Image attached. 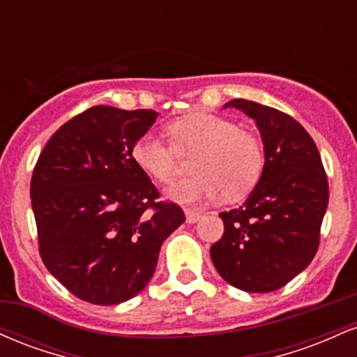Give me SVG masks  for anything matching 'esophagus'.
<instances>
[{"label":"esophagus","mask_w":357,"mask_h":357,"mask_svg":"<svg viewBox=\"0 0 357 357\" xmlns=\"http://www.w3.org/2000/svg\"><path fill=\"white\" fill-rule=\"evenodd\" d=\"M184 215H186L188 223H196V221L202 218V211L198 210H186L184 211Z\"/></svg>","instance_id":"esophagus-1"}]
</instances>
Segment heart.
Here are the masks:
<instances>
[{
  "label": "heart",
  "mask_w": 357,
  "mask_h": 357,
  "mask_svg": "<svg viewBox=\"0 0 357 357\" xmlns=\"http://www.w3.org/2000/svg\"><path fill=\"white\" fill-rule=\"evenodd\" d=\"M173 146L154 134H144L132 147L134 162L159 184L178 174V154H195V178L176 183L166 196L176 203L211 202L223 195L228 202L243 198L264 171L260 141L235 122L206 112L188 114L169 126Z\"/></svg>",
  "instance_id": "obj_1"
}]
</instances>
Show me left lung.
I'll return each instance as SVG.
<instances>
[{
	"label": "left lung",
	"mask_w": 357,
	"mask_h": 357,
	"mask_svg": "<svg viewBox=\"0 0 357 357\" xmlns=\"http://www.w3.org/2000/svg\"><path fill=\"white\" fill-rule=\"evenodd\" d=\"M227 107L255 121L265 165L247 202L220 213L225 231L210 255L230 285L273 292L305 270L317 252L329 202L327 176L317 146L296 119L245 99L227 102Z\"/></svg>",
	"instance_id": "1"
}]
</instances>
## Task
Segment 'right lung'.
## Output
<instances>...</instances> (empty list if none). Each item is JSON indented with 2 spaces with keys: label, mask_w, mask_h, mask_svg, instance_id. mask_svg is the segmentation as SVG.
<instances>
[{
  "label": "right lung",
  "mask_w": 357,
  "mask_h": 357,
  "mask_svg": "<svg viewBox=\"0 0 357 357\" xmlns=\"http://www.w3.org/2000/svg\"><path fill=\"white\" fill-rule=\"evenodd\" d=\"M158 112L110 105L79 114L43 147L31 176V208L45 267L75 297L116 305L146 289L162 241L184 221L158 202L132 147Z\"/></svg>",
  "instance_id": "right-lung-1"
}]
</instances>
